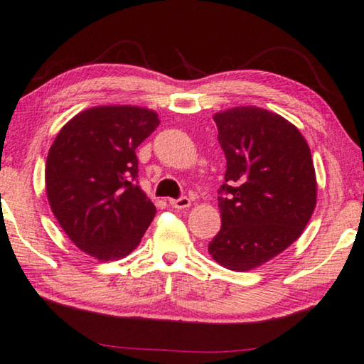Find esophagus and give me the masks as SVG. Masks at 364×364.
I'll list each match as a JSON object with an SVG mask.
<instances>
[{
  "instance_id": "1",
  "label": "esophagus",
  "mask_w": 364,
  "mask_h": 364,
  "mask_svg": "<svg viewBox=\"0 0 364 364\" xmlns=\"http://www.w3.org/2000/svg\"><path fill=\"white\" fill-rule=\"evenodd\" d=\"M170 204H171V208H175V209H186L191 205V200H189V198L170 199Z\"/></svg>"
}]
</instances>
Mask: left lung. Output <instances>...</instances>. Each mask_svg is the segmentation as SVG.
Segmentation results:
<instances>
[{"label": "left lung", "mask_w": 364, "mask_h": 364, "mask_svg": "<svg viewBox=\"0 0 364 364\" xmlns=\"http://www.w3.org/2000/svg\"><path fill=\"white\" fill-rule=\"evenodd\" d=\"M227 159L219 193L220 230L209 255L220 267L250 271L278 257L306 229L317 204L311 149L294 124L257 106L214 114Z\"/></svg>", "instance_id": "obj_1"}]
</instances>
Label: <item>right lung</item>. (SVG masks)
Here are the masks:
<instances>
[{
    "label": "right lung",
    "mask_w": 364,
    "mask_h": 364,
    "mask_svg": "<svg viewBox=\"0 0 364 364\" xmlns=\"http://www.w3.org/2000/svg\"><path fill=\"white\" fill-rule=\"evenodd\" d=\"M159 124L147 107H90L65 124L48 150L52 213L70 240L100 262L127 257L154 220L155 205L135 183V149Z\"/></svg>",
    "instance_id": "add662e5"
}]
</instances>
